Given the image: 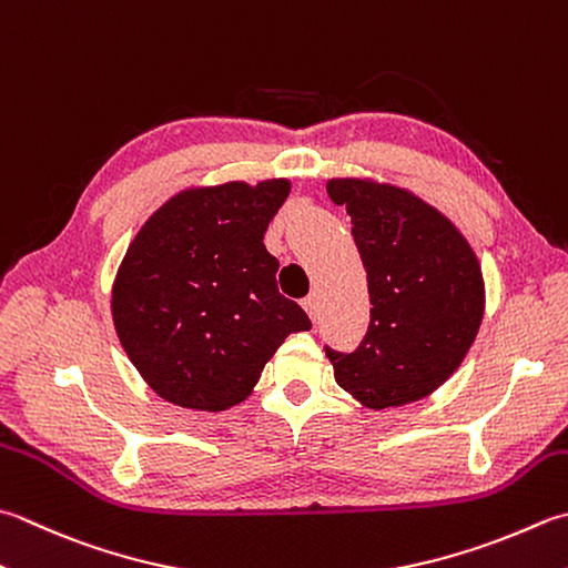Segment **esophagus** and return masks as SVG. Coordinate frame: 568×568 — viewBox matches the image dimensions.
<instances>
[{"instance_id": "34e87169", "label": "esophagus", "mask_w": 568, "mask_h": 568, "mask_svg": "<svg viewBox=\"0 0 568 568\" xmlns=\"http://www.w3.org/2000/svg\"><path fill=\"white\" fill-rule=\"evenodd\" d=\"M303 307H305V313L310 315V320H313V322L320 320V295H317V293L307 295V297L303 300Z\"/></svg>"}]
</instances>
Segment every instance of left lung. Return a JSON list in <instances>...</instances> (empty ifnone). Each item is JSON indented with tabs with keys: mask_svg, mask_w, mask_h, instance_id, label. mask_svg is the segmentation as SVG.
<instances>
[{
	"mask_svg": "<svg viewBox=\"0 0 568 568\" xmlns=\"http://www.w3.org/2000/svg\"><path fill=\"white\" fill-rule=\"evenodd\" d=\"M347 206L366 287L369 329L352 354L325 349L335 379L366 408L420 402L448 382L485 315L477 255L453 221L402 186L329 180Z\"/></svg>",
	"mask_w": 568,
	"mask_h": 568,
	"instance_id": "1",
	"label": "left lung"
}]
</instances>
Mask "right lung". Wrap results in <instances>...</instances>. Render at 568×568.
<instances>
[{"label": "right lung", "instance_id": "right-lung-1", "mask_svg": "<svg viewBox=\"0 0 568 568\" xmlns=\"http://www.w3.org/2000/svg\"><path fill=\"white\" fill-rule=\"evenodd\" d=\"M287 194V180L192 186L132 239L110 310L122 349L164 402L196 410L246 402L285 337L313 327L277 293V261L263 246Z\"/></svg>", "mask_w": 568, "mask_h": 568}]
</instances>
